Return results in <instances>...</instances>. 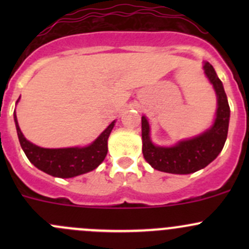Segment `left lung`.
Segmentation results:
<instances>
[{
	"instance_id": "left-lung-1",
	"label": "left lung",
	"mask_w": 249,
	"mask_h": 249,
	"mask_svg": "<svg viewBox=\"0 0 249 249\" xmlns=\"http://www.w3.org/2000/svg\"><path fill=\"white\" fill-rule=\"evenodd\" d=\"M205 74L217 94V113L212 126L194 139L180 141L173 147H159L150 141L149 123L142 117V152L145 161L158 171L188 175L207 166L222 152L229 129L230 107L222 80L210 62L203 65Z\"/></svg>"
}]
</instances>
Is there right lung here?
<instances>
[{
	"instance_id": "1",
	"label": "right lung",
	"mask_w": 249,
	"mask_h": 249,
	"mask_svg": "<svg viewBox=\"0 0 249 249\" xmlns=\"http://www.w3.org/2000/svg\"><path fill=\"white\" fill-rule=\"evenodd\" d=\"M14 122H16L20 145L26 154L27 159L37 169L54 177L71 178L92 171L104 161L108 152L107 141L114 126L115 120L110 123L107 129L88 147L57 148V149L41 148L29 142L18 125L16 113H14Z\"/></svg>"
}]
</instances>
